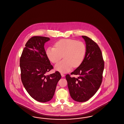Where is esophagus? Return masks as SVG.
<instances>
[{
	"mask_svg": "<svg viewBox=\"0 0 124 124\" xmlns=\"http://www.w3.org/2000/svg\"><path fill=\"white\" fill-rule=\"evenodd\" d=\"M61 77H64V76H65L64 74H62V73H61Z\"/></svg>",
	"mask_w": 124,
	"mask_h": 124,
	"instance_id": "obj_1",
	"label": "esophagus"
}]
</instances>
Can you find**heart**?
I'll return each instance as SVG.
<instances>
[{
  "label": "heart",
  "instance_id": "heart-1",
  "mask_svg": "<svg viewBox=\"0 0 124 124\" xmlns=\"http://www.w3.org/2000/svg\"><path fill=\"white\" fill-rule=\"evenodd\" d=\"M54 47H49L46 51L47 59L53 63H57L63 56L64 60L56 64V70L61 73L70 71L73 67H78L85 55L84 43L70 39H61L54 44Z\"/></svg>",
  "mask_w": 124,
  "mask_h": 124
}]
</instances>
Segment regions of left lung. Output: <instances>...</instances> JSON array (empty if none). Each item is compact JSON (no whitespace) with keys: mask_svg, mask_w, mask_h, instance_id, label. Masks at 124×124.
I'll return each mask as SVG.
<instances>
[{"mask_svg":"<svg viewBox=\"0 0 124 124\" xmlns=\"http://www.w3.org/2000/svg\"><path fill=\"white\" fill-rule=\"evenodd\" d=\"M86 44L85 56L81 64L71 75H79L77 78L65 77L70 94L78 102L88 100L98 91L102 81L104 61L98 44L88 37L82 36Z\"/></svg>","mask_w":124,"mask_h":124,"instance_id":"8db88e82","label":"left lung"}]
</instances>
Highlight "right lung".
Here are the masks:
<instances>
[{"mask_svg":"<svg viewBox=\"0 0 124 124\" xmlns=\"http://www.w3.org/2000/svg\"><path fill=\"white\" fill-rule=\"evenodd\" d=\"M49 40L44 37L31 38L26 43L20 61L23 85L30 96L39 102L51 100L61 77L58 71L47 75L53 68L44 47Z\"/></svg>","mask_w":124,"mask_h":124,"instance_id":"obj_1","label":"right lung"}]
</instances>
